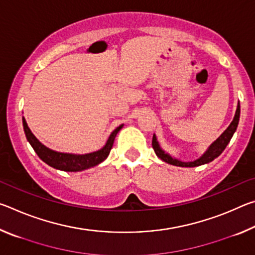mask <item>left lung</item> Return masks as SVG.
Segmentation results:
<instances>
[{
	"label": "left lung",
	"mask_w": 255,
	"mask_h": 255,
	"mask_svg": "<svg viewBox=\"0 0 255 255\" xmlns=\"http://www.w3.org/2000/svg\"><path fill=\"white\" fill-rule=\"evenodd\" d=\"M240 114H241V107H240V102L237 103V108H236V112L234 116V119L233 122L230 124V126L226 128V130L224 131L221 136H219L217 139H216L214 143H211L209 145V147L206 149V152L201 155L199 158L195 159V161H181L179 158H175L170 155L169 153H166L161 146H159L156 135H153V140H152V145L153 148L156 153L157 157H159L162 161L166 162L171 164V165H175V166H181V167H196V166H200L204 165V164L213 162L215 158H217L219 155H221L224 149L226 148V146L230 143L233 135L236 131V128L239 126V122H240Z\"/></svg>",
	"instance_id": "obj_1"
}]
</instances>
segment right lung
Segmentation results:
<instances>
[{
    "label": "right lung",
    "instance_id": "right-lung-1",
    "mask_svg": "<svg viewBox=\"0 0 255 255\" xmlns=\"http://www.w3.org/2000/svg\"><path fill=\"white\" fill-rule=\"evenodd\" d=\"M22 124L25 137H27L30 145L32 146L34 152L37 153L40 159H42L46 164H48L49 166L54 167V169L65 172L84 171L102 163L108 157V155H109L112 148V145H114L116 136H117V133L120 131V129L124 127V125H120L119 127L116 128L115 130L110 133L106 145L103 146L101 149L88 154H71L56 152V150L46 147L44 144H41L40 141L37 139L36 136L31 132V130H30L24 117H22Z\"/></svg>",
    "mask_w": 255,
    "mask_h": 255
}]
</instances>
